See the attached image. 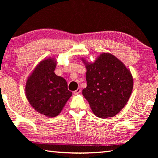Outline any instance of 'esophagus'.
Wrapping results in <instances>:
<instances>
[{
	"mask_svg": "<svg viewBox=\"0 0 158 158\" xmlns=\"http://www.w3.org/2000/svg\"><path fill=\"white\" fill-rule=\"evenodd\" d=\"M81 88H77V89H76L75 91H74L73 92V93L75 94H79V93H81Z\"/></svg>",
	"mask_w": 158,
	"mask_h": 158,
	"instance_id": "obj_1",
	"label": "esophagus"
}]
</instances>
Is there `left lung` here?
Wrapping results in <instances>:
<instances>
[{"label":"left lung","instance_id":"8db88e82","mask_svg":"<svg viewBox=\"0 0 158 158\" xmlns=\"http://www.w3.org/2000/svg\"><path fill=\"white\" fill-rule=\"evenodd\" d=\"M81 60L87 70V87L82 94L92 112L102 119L116 115L132 92L133 77L130 70L110 53H102L93 63Z\"/></svg>","mask_w":158,"mask_h":158}]
</instances>
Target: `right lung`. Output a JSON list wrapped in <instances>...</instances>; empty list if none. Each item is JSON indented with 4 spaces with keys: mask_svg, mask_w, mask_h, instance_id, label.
Listing matches in <instances>:
<instances>
[{
    "mask_svg": "<svg viewBox=\"0 0 158 158\" xmlns=\"http://www.w3.org/2000/svg\"><path fill=\"white\" fill-rule=\"evenodd\" d=\"M56 63L54 58L40 62L28 76L25 88L31 105L49 117L58 116L73 94L67 88L66 80L55 74Z\"/></svg>",
    "mask_w": 158,
    "mask_h": 158,
    "instance_id": "right-lung-1",
    "label": "right lung"
}]
</instances>
